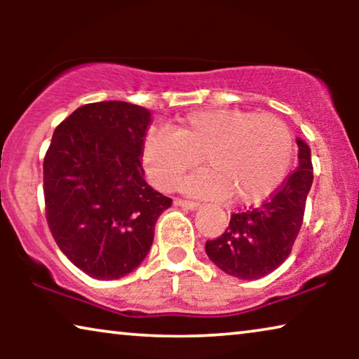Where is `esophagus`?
<instances>
[{"label":"esophagus","mask_w":359,"mask_h":359,"mask_svg":"<svg viewBox=\"0 0 359 359\" xmlns=\"http://www.w3.org/2000/svg\"><path fill=\"white\" fill-rule=\"evenodd\" d=\"M175 204L176 205H180V208H184V209H196L198 208V203H196V201H188V199H176L175 201Z\"/></svg>","instance_id":"34e87169"}]
</instances>
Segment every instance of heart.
I'll return each mask as SVG.
<instances>
[{
    "label": "heart",
    "mask_w": 359,
    "mask_h": 359,
    "mask_svg": "<svg viewBox=\"0 0 359 359\" xmlns=\"http://www.w3.org/2000/svg\"><path fill=\"white\" fill-rule=\"evenodd\" d=\"M292 135L276 116L242 109L189 112L176 132L156 130L145 139L144 168L160 189L171 191L201 163L184 191L204 198L257 203L286 178L292 161Z\"/></svg>",
    "instance_id": "heart-1"
}]
</instances>
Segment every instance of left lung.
<instances>
[{"label": "left lung", "mask_w": 359, "mask_h": 359, "mask_svg": "<svg viewBox=\"0 0 359 359\" xmlns=\"http://www.w3.org/2000/svg\"><path fill=\"white\" fill-rule=\"evenodd\" d=\"M297 170L262 205L232 214L224 233L205 242L210 262L230 276L263 278L291 253L313 180L311 149L304 140H297Z\"/></svg>", "instance_id": "left-lung-1"}]
</instances>
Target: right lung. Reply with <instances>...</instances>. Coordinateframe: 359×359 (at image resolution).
I'll use <instances>...</instances> for the list:
<instances>
[{
  "label": "right lung",
  "instance_id": "add662e5",
  "mask_svg": "<svg viewBox=\"0 0 359 359\" xmlns=\"http://www.w3.org/2000/svg\"><path fill=\"white\" fill-rule=\"evenodd\" d=\"M150 112L124 101L91 102L57 126L43 156L52 237L88 276L119 279L139 266L171 205L147 184L142 151Z\"/></svg>",
  "mask_w": 359,
  "mask_h": 359
}]
</instances>
